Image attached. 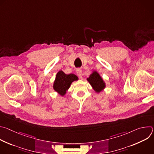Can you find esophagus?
<instances>
[{"label":"esophagus","instance_id":"esophagus-1","mask_svg":"<svg viewBox=\"0 0 154 154\" xmlns=\"http://www.w3.org/2000/svg\"><path fill=\"white\" fill-rule=\"evenodd\" d=\"M76 72H77V76L80 78V79H82V69H77V71H76Z\"/></svg>","mask_w":154,"mask_h":154}]
</instances>
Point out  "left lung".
I'll return each mask as SVG.
<instances>
[{
    "label": "left lung",
    "instance_id": "1",
    "mask_svg": "<svg viewBox=\"0 0 154 154\" xmlns=\"http://www.w3.org/2000/svg\"><path fill=\"white\" fill-rule=\"evenodd\" d=\"M87 80L96 92L101 91L105 86V83L103 82L102 79L97 72H94L93 74H91L90 77L88 78Z\"/></svg>",
    "mask_w": 154,
    "mask_h": 154
}]
</instances>
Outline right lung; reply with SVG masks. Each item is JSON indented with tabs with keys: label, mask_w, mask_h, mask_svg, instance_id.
Instances as JSON below:
<instances>
[{
	"label": "right lung",
	"mask_w": 154,
	"mask_h": 154,
	"mask_svg": "<svg viewBox=\"0 0 154 154\" xmlns=\"http://www.w3.org/2000/svg\"><path fill=\"white\" fill-rule=\"evenodd\" d=\"M77 79V77L73 74H66L60 71L57 74L54 84V88L60 94L63 96L69 88L72 82Z\"/></svg>",
	"instance_id": "1"
}]
</instances>
